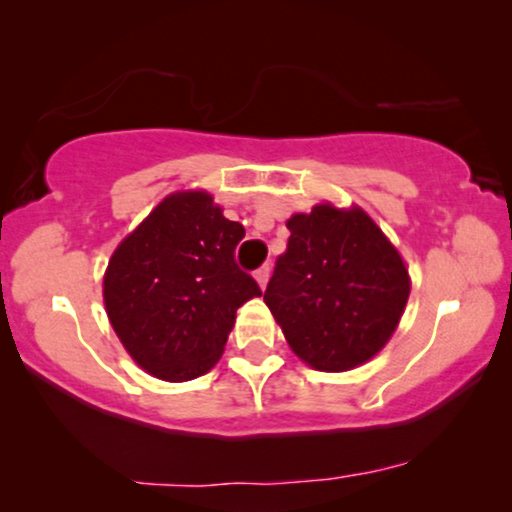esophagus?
<instances>
[{"mask_svg":"<svg viewBox=\"0 0 512 512\" xmlns=\"http://www.w3.org/2000/svg\"><path fill=\"white\" fill-rule=\"evenodd\" d=\"M269 276H271V269H269V264H264V266H259V269L255 271V280H257V285L262 287H266V283H269Z\"/></svg>","mask_w":512,"mask_h":512,"instance_id":"esophagus-1","label":"esophagus"}]
</instances>
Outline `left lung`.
I'll list each match as a JSON object with an SVG mask.
<instances>
[{
	"label": "left lung",
	"mask_w": 512,
	"mask_h": 512,
	"mask_svg": "<svg viewBox=\"0 0 512 512\" xmlns=\"http://www.w3.org/2000/svg\"><path fill=\"white\" fill-rule=\"evenodd\" d=\"M290 239L264 292L294 355L341 373L385 348L410 294L408 266L362 206L329 201L287 220Z\"/></svg>",
	"instance_id": "left-lung-1"
}]
</instances>
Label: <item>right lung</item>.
Returning a JSON list of instances; mask_svg holds the SVG:
<instances>
[{
    "label": "right lung",
    "instance_id": "right-lung-1",
    "mask_svg": "<svg viewBox=\"0 0 512 512\" xmlns=\"http://www.w3.org/2000/svg\"><path fill=\"white\" fill-rule=\"evenodd\" d=\"M243 236L211 192L178 190L113 250L104 271L106 315L150 376L185 383L220 362L236 311L262 294L234 262Z\"/></svg>",
    "mask_w": 512,
    "mask_h": 512
}]
</instances>
